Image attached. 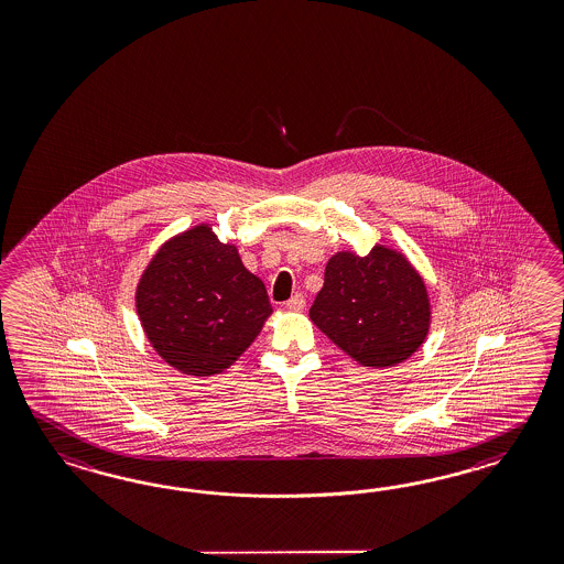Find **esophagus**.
I'll use <instances>...</instances> for the list:
<instances>
[{
	"instance_id": "obj_1",
	"label": "esophagus",
	"mask_w": 564,
	"mask_h": 564,
	"mask_svg": "<svg viewBox=\"0 0 564 564\" xmlns=\"http://www.w3.org/2000/svg\"><path fill=\"white\" fill-rule=\"evenodd\" d=\"M285 306H288V310H291V312H302V310L306 307V297H304L302 293H295Z\"/></svg>"
}]
</instances>
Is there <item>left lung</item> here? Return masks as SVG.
I'll return each mask as SVG.
<instances>
[{"label":"left lung","instance_id":"obj_1","mask_svg":"<svg viewBox=\"0 0 564 564\" xmlns=\"http://www.w3.org/2000/svg\"><path fill=\"white\" fill-rule=\"evenodd\" d=\"M310 321L364 368H394L426 341L432 306L426 281L403 254L384 243L359 257L328 258L325 285Z\"/></svg>","mask_w":564,"mask_h":564}]
</instances>
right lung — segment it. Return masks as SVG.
<instances>
[{"mask_svg": "<svg viewBox=\"0 0 564 564\" xmlns=\"http://www.w3.org/2000/svg\"><path fill=\"white\" fill-rule=\"evenodd\" d=\"M134 300L154 351L188 376L234 366L273 314L264 283L243 267L238 246L221 241L208 223L154 252Z\"/></svg>", "mask_w": 564, "mask_h": 564, "instance_id": "right-lung-1", "label": "right lung"}]
</instances>
